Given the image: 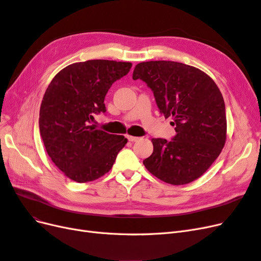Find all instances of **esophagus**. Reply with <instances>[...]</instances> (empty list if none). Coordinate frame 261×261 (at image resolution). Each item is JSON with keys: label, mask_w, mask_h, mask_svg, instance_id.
Wrapping results in <instances>:
<instances>
[{"label": "esophagus", "mask_w": 261, "mask_h": 261, "mask_svg": "<svg viewBox=\"0 0 261 261\" xmlns=\"http://www.w3.org/2000/svg\"><path fill=\"white\" fill-rule=\"evenodd\" d=\"M127 137V139L129 140V141H132V143H134V141H137L138 139H139V137H135V136H129V135H127L126 136Z\"/></svg>", "instance_id": "esophagus-1"}]
</instances>
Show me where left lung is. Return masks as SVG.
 I'll return each instance as SVG.
<instances>
[{
  "label": "left lung",
  "instance_id": "8db88e82",
  "mask_svg": "<svg viewBox=\"0 0 261 261\" xmlns=\"http://www.w3.org/2000/svg\"><path fill=\"white\" fill-rule=\"evenodd\" d=\"M133 80L152 90L160 112L173 118L176 132L170 141L151 139L153 152L144 160L146 169L172 185L200 177L226 140L225 105L216 83L202 70L172 61L141 62Z\"/></svg>",
  "mask_w": 261,
  "mask_h": 261
}]
</instances>
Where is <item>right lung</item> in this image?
I'll return each mask as SVG.
<instances>
[{
	"mask_svg": "<svg viewBox=\"0 0 261 261\" xmlns=\"http://www.w3.org/2000/svg\"><path fill=\"white\" fill-rule=\"evenodd\" d=\"M132 63L109 60L78 62L54 76L43 96L39 129L51 160L78 183L103 176L127 143L122 135L96 129L93 115L106 112L112 84L129 72Z\"/></svg>",
	"mask_w": 261,
	"mask_h": 261,
	"instance_id": "obj_1",
	"label": "right lung"
}]
</instances>
